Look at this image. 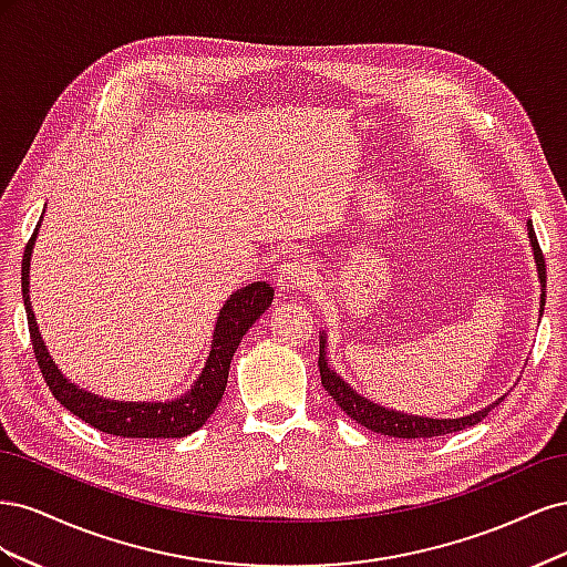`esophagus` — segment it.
I'll list each match as a JSON object with an SVG mask.
<instances>
[{"mask_svg":"<svg viewBox=\"0 0 567 567\" xmlns=\"http://www.w3.org/2000/svg\"><path fill=\"white\" fill-rule=\"evenodd\" d=\"M312 281H315L312 279V267L307 265L302 257H298V255L284 260L279 271H277V286L284 290V293H288V290H296V293H300V290L310 288Z\"/></svg>","mask_w":567,"mask_h":567,"instance_id":"obj_1","label":"esophagus"}]
</instances>
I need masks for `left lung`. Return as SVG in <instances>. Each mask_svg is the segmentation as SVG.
<instances>
[{
  "label": "left lung",
  "instance_id": "8db88e82",
  "mask_svg": "<svg viewBox=\"0 0 567 567\" xmlns=\"http://www.w3.org/2000/svg\"><path fill=\"white\" fill-rule=\"evenodd\" d=\"M529 241L532 248H535V260H537V271H539V281H542V305L546 300V262H544V255L537 241V234L529 225ZM326 342L321 338V346H319V375H321V385L323 390L331 394V400L346 411V414L357 421L359 425L369 427L373 433H381L388 437H402V440H425V437H440V435H447V433H456L463 431V427H471L475 423L483 421L489 411L499 404L494 402L489 406H485L483 411H475L471 416H461V419H423V416H409L402 414V411H392L385 406L373 404L369 400H364L362 394H357L346 381L340 379L338 373L331 371L329 362H326Z\"/></svg>",
  "mask_w": 567,
  "mask_h": 567
}]
</instances>
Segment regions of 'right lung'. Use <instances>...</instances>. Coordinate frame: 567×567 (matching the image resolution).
<instances>
[{"instance_id":"right-lung-1","label":"right lung","mask_w":567,"mask_h":567,"mask_svg":"<svg viewBox=\"0 0 567 567\" xmlns=\"http://www.w3.org/2000/svg\"><path fill=\"white\" fill-rule=\"evenodd\" d=\"M38 229L32 231L30 241L23 252V267H21V288L25 300V315H28V331L32 350H35L38 367L42 371V379L47 381L51 394L75 414L84 423L94 425L96 431L117 435V437H184L188 433L198 431V427L210 419L217 409L221 394H225L227 379H229V364L231 357L238 348V342L246 336V331L265 315L267 307L274 300V290L267 281H255L246 288H238L236 293L227 300V305L219 310L215 336H213V350L208 357L198 383L192 388L186 398L177 402H109L104 398H96L92 392H84L75 388L71 381L63 379V373L51 362V357L44 348V342L38 331L35 315L30 310L28 298V269H30V252L32 241H35Z\"/></svg>"}]
</instances>
